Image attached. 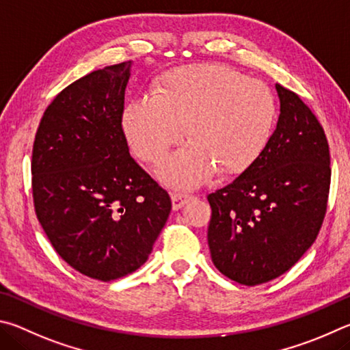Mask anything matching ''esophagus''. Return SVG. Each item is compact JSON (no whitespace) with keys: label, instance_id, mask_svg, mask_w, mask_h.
Wrapping results in <instances>:
<instances>
[{"label":"esophagus","instance_id":"obj_1","mask_svg":"<svg viewBox=\"0 0 350 350\" xmlns=\"http://www.w3.org/2000/svg\"><path fill=\"white\" fill-rule=\"evenodd\" d=\"M172 209L174 211H180L183 206L187 204L189 201L193 200L192 195H186V193H172Z\"/></svg>","mask_w":350,"mask_h":350}]
</instances>
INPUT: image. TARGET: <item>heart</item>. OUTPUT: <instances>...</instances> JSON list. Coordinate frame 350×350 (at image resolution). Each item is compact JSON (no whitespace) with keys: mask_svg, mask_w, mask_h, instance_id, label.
<instances>
[{"mask_svg":"<svg viewBox=\"0 0 350 350\" xmlns=\"http://www.w3.org/2000/svg\"><path fill=\"white\" fill-rule=\"evenodd\" d=\"M277 100L258 79L223 66L169 70L153 84V95L132 98L122 110V131L132 150L158 163L183 137L191 141L158 169L159 180L193 189L221 175L250 167L271 141Z\"/></svg>","mask_w":350,"mask_h":350,"instance_id":"obj_1","label":"heart"}]
</instances>
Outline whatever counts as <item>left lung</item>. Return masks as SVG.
Segmentation results:
<instances>
[{
  "instance_id": "1",
  "label": "left lung",
  "mask_w": 350,
  "mask_h": 350,
  "mask_svg": "<svg viewBox=\"0 0 350 350\" xmlns=\"http://www.w3.org/2000/svg\"><path fill=\"white\" fill-rule=\"evenodd\" d=\"M280 115L265 152L229 186L211 193L207 229L215 267L240 284L283 275L314 244L326 213V135L293 92L275 84Z\"/></svg>"
}]
</instances>
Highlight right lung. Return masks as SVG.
Wrapping results in <instances>:
<instances>
[{"mask_svg":"<svg viewBox=\"0 0 350 350\" xmlns=\"http://www.w3.org/2000/svg\"><path fill=\"white\" fill-rule=\"evenodd\" d=\"M132 61L94 70L57 95L32 150L38 221L67 265L100 281L149 258L170 197L129 153L122 110Z\"/></svg>","mask_w":350,"mask_h":350,"instance_id":"obj_1","label":"right lung"}]
</instances>
